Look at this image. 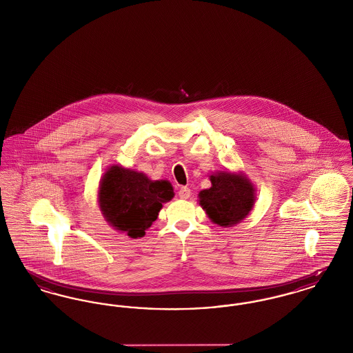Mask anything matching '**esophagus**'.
Masks as SVG:
<instances>
[{
	"label": "esophagus",
	"instance_id": "obj_1",
	"mask_svg": "<svg viewBox=\"0 0 353 353\" xmlns=\"http://www.w3.org/2000/svg\"><path fill=\"white\" fill-rule=\"evenodd\" d=\"M190 194H192V192H190V189H189L188 186H181V188H180V190H179V196H180V199L186 200V199H189V197H190Z\"/></svg>",
	"mask_w": 353,
	"mask_h": 353
}]
</instances>
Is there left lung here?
Returning a JSON list of instances; mask_svg holds the SVG:
<instances>
[{"label": "left lung", "instance_id": "1", "mask_svg": "<svg viewBox=\"0 0 353 353\" xmlns=\"http://www.w3.org/2000/svg\"><path fill=\"white\" fill-rule=\"evenodd\" d=\"M212 188L200 192V203L219 226H234L252 212L254 188L242 174L221 172L210 176Z\"/></svg>", "mask_w": 353, "mask_h": 353}]
</instances>
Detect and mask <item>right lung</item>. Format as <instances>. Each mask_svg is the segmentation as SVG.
Instances as JSON below:
<instances>
[{
  "mask_svg": "<svg viewBox=\"0 0 353 353\" xmlns=\"http://www.w3.org/2000/svg\"><path fill=\"white\" fill-rule=\"evenodd\" d=\"M173 197L168 181H151L145 174L114 165L107 170L99 189L104 219L131 238L145 234L164 202Z\"/></svg>",
  "mask_w": 353,
  "mask_h": 353,
  "instance_id": "obj_1",
  "label": "right lung"
}]
</instances>
